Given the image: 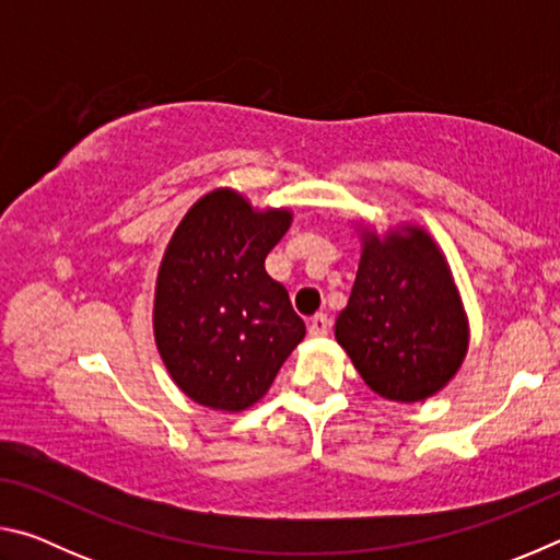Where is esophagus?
Listing matches in <instances>:
<instances>
[{
	"label": "esophagus",
	"mask_w": 560,
	"mask_h": 560,
	"mask_svg": "<svg viewBox=\"0 0 560 560\" xmlns=\"http://www.w3.org/2000/svg\"><path fill=\"white\" fill-rule=\"evenodd\" d=\"M328 330H330V318L326 314H316L314 318L308 320V336L311 338L328 336Z\"/></svg>",
	"instance_id": "esophagus-1"
}]
</instances>
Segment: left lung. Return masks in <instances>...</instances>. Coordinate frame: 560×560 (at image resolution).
Returning a JSON list of instances; mask_svg holds the SVG:
<instances>
[{"instance_id":"left-lung-1","label":"left lung","mask_w":560,"mask_h":560,"mask_svg":"<svg viewBox=\"0 0 560 560\" xmlns=\"http://www.w3.org/2000/svg\"><path fill=\"white\" fill-rule=\"evenodd\" d=\"M360 264L336 340L385 400L422 402L447 387L469 350V318L440 244L417 224H358Z\"/></svg>"}]
</instances>
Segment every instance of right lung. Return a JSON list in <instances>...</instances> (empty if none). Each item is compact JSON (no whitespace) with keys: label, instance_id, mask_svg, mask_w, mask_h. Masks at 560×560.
Segmentation results:
<instances>
[{"label":"right lung","instance_id":"add662e5","mask_svg":"<svg viewBox=\"0 0 560 560\" xmlns=\"http://www.w3.org/2000/svg\"><path fill=\"white\" fill-rule=\"evenodd\" d=\"M293 222L217 187L189 207L160 261L153 334L173 383L220 412L259 402L306 326L264 259Z\"/></svg>","mask_w":560,"mask_h":560}]
</instances>
